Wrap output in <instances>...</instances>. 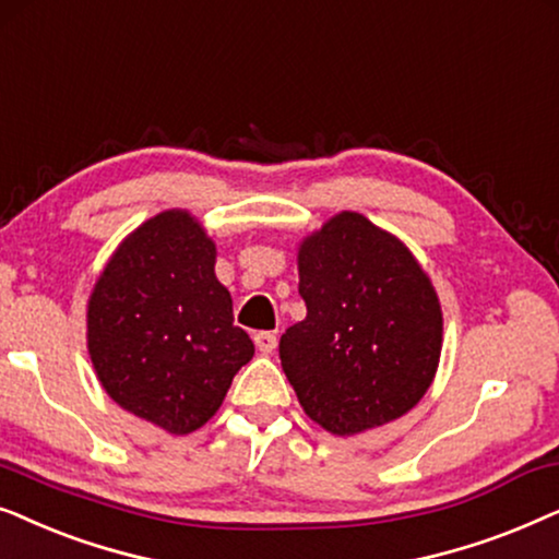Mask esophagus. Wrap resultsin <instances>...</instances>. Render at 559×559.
Instances as JSON below:
<instances>
[{
    "mask_svg": "<svg viewBox=\"0 0 559 559\" xmlns=\"http://www.w3.org/2000/svg\"><path fill=\"white\" fill-rule=\"evenodd\" d=\"M255 345H258V349L260 353H273L275 349V345H278V337H275V332H255Z\"/></svg>",
    "mask_w": 559,
    "mask_h": 559,
    "instance_id": "1",
    "label": "esophagus"
}]
</instances>
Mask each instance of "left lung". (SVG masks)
Returning <instances> with one entry per match:
<instances>
[{"label":"left lung","mask_w":559,"mask_h":559,"mask_svg":"<svg viewBox=\"0 0 559 559\" xmlns=\"http://www.w3.org/2000/svg\"><path fill=\"white\" fill-rule=\"evenodd\" d=\"M307 319L281 334L299 404L332 435L404 416L435 378L442 311L412 252L362 214L342 212L299 250Z\"/></svg>","instance_id":"8db88e82"}]
</instances>
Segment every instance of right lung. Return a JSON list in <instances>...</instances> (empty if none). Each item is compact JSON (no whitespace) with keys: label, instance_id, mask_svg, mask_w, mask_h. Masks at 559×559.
<instances>
[{"label":"right lung","instance_id":"right-lung-1","mask_svg":"<svg viewBox=\"0 0 559 559\" xmlns=\"http://www.w3.org/2000/svg\"><path fill=\"white\" fill-rule=\"evenodd\" d=\"M214 255L197 219L163 212L119 245L88 301V355L104 391L170 435L210 421L255 353Z\"/></svg>","mask_w":559,"mask_h":559}]
</instances>
